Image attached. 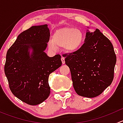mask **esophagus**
I'll return each instance as SVG.
<instances>
[{"instance_id":"esophagus-1","label":"esophagus","mask_w":123,"mask_h":123,"mask_svg":"<svg viewBox=\"0 0 123 123\" xmlns=\"http://www.w3.org/2000/svg\"><path fill=\"white\" fill-rule=\"evenodd\" d=\"M61 61H62V64H65V58L63 56L61 57Z\"/></svg>"}]
</instances>
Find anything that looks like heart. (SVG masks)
I'll list each match as a JSON object with an SVG mask.
<instances>
[{
  "instance_id": "heart-1",
  "label": "heart",
  "mask_w": 123,
  "mask_h": 123,
  "mask_svg": "<svg viewBox=\"0 0 123 123\" xmlns=\"http://www.w3.org/2000/svg\"><path fill=\"white\" fill-rule=\"evenodd\" d=\"M54 39L49 42V46L52 50H56L58 46H64L69 52H73L80 48L84 41L83 32L73 27H64L58 30L54 33Z\"/></svg>"
}]
</instances>
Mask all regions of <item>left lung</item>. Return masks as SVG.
Instances as JSON below:
<instances>
[{
  "label": "left lung",
  "mask_w": 123,
  "mask_h": 123,
  "mask_svg": "<svg viewBox=\"0 0 123 123\" xmlns=\"http://www.w3.org/2000/svg\"><path fill=\"white\" fill-rule=\"evenodd\" d=\"M62 56L70 69L74 90L80 96L96 97L112 83L116 55L111 42L99 30L87 32L80 49Z\"/></svg>",
  "instance_id": "8db88e82"
}]
</instances>
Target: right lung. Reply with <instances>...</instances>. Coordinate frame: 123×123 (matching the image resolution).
<instances>
[{"mask_svg":"<svg viewBox=\"0 0 123 123\" xmlns=\"http://www.w3.org/2000/svg\"><path fill=\"white\" fill-rule=\"evenodd\" d=\"M49 37L48 25L33 26L19 34L7 52L5 73L10 90L29 105H38L49 97V75L62 65L60 55L49 57L44 52Z\"/></svg>","mask_w":123,"mask_h":123,"instance_id":"right-lung-1","label":"right lung"}]
</instances>
